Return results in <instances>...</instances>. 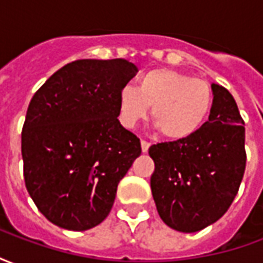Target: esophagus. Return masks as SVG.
Masks as SVG:
<instances>
[{
  "mask_svg": "<svg viewBox=\"0 0 263 263\" xmlns=\"http://www.w3.org/2000/svg\"><path fill=\"white\" fill-rule=\"evenodd\" d=\"M149 146H151V143L146 142V141H141V148H142L143 154H146V152H148Z\"/></svg>",
  "mask_w": 263,
  "mask_h": 263,
  "instance_id": "obj_1",
  "label": "esophagus"
}]
</instances>
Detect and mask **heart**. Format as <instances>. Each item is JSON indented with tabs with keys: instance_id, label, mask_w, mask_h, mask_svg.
<instances>
[{
	"instance_id": "1",
	"label": "heart",
	"mask_w": 263,
	"mask_h": 263,
	"mask_svg": "<svg viewBox=\"0 0 263 263\" xmlns=\"http://www.w3.org/2000/svg\"><path fill=\"white\" fill-rule=\"evenodd\" d=\"M152 118L169 139H186L204 125L213 107V91L204 80L173 70H151L138 79L137 90L125 86L118 94V118L132 129Z\"/></svg>"
}]
</instances>
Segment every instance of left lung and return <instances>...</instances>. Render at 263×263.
Listing matches in <instances>:
<instances>
[{
    "label": "left lung",
    "instance_id": "obj_1",
    "mask_svg": "<svg viewBox=\"0 0 263 263\" xmlns=\"http://www.w3.org/2000/svg\"><path fill=\"white\" fill-rule=\"evenodd\" d=\"M213 107L194 135L149 148L155 162L151 189L166 226L196 232L226 214L242 182L245 126L227 88L211 84Z\"/></svg>",
    "mask_w": 263,
    "mask_h": 263
}]
</instances>
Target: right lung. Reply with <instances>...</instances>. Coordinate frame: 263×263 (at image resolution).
<instances>
[{
    "instance_id": "1",
    "label": "right lung",
    "mask_w": 263,
    "mask_h": 263,
    "mask_svg": "<svg viewBox=\"0 0 263 263\" xmlns=\"http://www.w3.org/2000/svg\"><path fill=\"white\" fill-rule=\"evenodd\" d=\"M137 73L125 59L76 60L33 94L22 128L24 177L54 226L86 231L112 209L118 183L142 152L118 121V94Z\"/></svg>"
}]
</instances>
